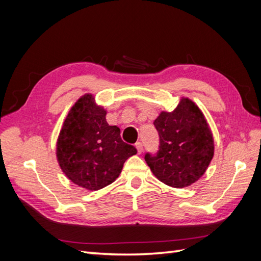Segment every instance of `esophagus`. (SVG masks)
Here are the masks:
<instances>
[{"label": "esophagus", "instance_id": "esophagus-1", "mask_svg": "<svg viewBox=\"0 0 261 261\" xmlns=\"http://www.w3.org/2000/svg\"><path fill=\"white\" fill-rule=\"evenodd\" d=\"M136 149H137V152L138 154H140L141 152H143V144L140 143V141H138V143H136Z\"/></svg>", "mask_w": 261, "mask_h": 261}]
</instances>
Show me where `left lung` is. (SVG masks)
Wrapping results in <instances>:
<instances>
[{
	"instance_id": "left-lung-1",
	"label": "left lung",
	"mask_w": 261,
	"mask_h": 261,
	"mask_svg": "<svg viewBox=\"0 0 261 261\" xmlns=\"http://www.w3.org/2000/svg\"><path fill=\"white\" fill-rule=\"evenodd\" d=\"M153 125L159 134V150L156 154L145 155L153 175L175 188L198 180L215 153L212 133L200 109L181 98L174 111H162Z\"/></svg>"
}]
</instances>
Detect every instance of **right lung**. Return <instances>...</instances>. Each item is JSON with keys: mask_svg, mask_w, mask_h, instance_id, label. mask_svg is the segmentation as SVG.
<instances>
[{"mask_svg": "<svg viewBox=\"0 0 261 261\" xmlns=\"http://www.w3.org/2000/svg\"><path fill=\"white\" fill-rule=\"evenodd\" d=\"M106 115L92 94H85L69 110L57 143L62 171L74 184L88 191L113 183L124 162L137 153L135 147L122 140L120 128L108 124Z\"/></svg>", "mask_w": 261, "mask_h": 261, "instance_id": "obj_1", "label": "right lung"}]
</instances>
